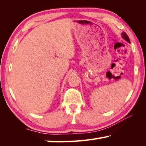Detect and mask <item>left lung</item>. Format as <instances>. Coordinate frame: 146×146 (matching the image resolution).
Masks as SVG:
<instances>
[{
    "instance_id": "left-lung-1",
    "label": "left lung",
    "mask_w": 146,
    "mask_h": 146,
    "mask_svg": "<svg viewBox=\"0 0 146 146\" xmlns=\"http://www.w3.org/2000/svg\"><path fill=\"white\" fill-rule=\"evenodd\" d=\"M121 37H122L124 39L125 41H127V42H128V43H130V40H129V38L128 36H127V35H126V33H124V32H123V33H121Z\"/></svg>"
}]
</instances>
